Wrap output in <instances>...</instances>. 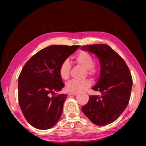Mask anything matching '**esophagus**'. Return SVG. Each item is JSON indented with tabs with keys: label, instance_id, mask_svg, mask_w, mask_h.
<instances>
[{
	"label": "esophagus",
	"instance_id": "34e87169",
	"mask_svg": "<svg viewBox=\"0 0 146 146\" xmlns=\"http://www.w3.org/2000/svg\"><path fill=\"white\" fill-rule=\"evenodd\" d=\"M78 95V94L77 93H72V92H69L68 94V96H70V95Z\"/></svg>",
	"mask_w": 146,
	"mask_h": 146
}]
</instances>
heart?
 Returning <instances> with one entry per match:
<instances>
[{
    "label": "heart",
    "mask_w": 146,
    "mask_h": 146,
    "mask_svg": "<svg viewBox=\"0 0 146 146\" xmlns=\"http://www.w3.org/2000/svg\"><path fill=\"white\" fill-rule=\"evenodd\" d=\"M75 62L79 66L85 68V75L95 79L100 73V67L95 63L92 55L88 52L82 51L78 52L75 56ZM71 65L70 61L65 60L60 64L59 68V73L62 80H68L70 78ZM92 85V82L88 79L83 81L72 80L66 83V89L68 92L72 93H78L85 90Z\"/></svg>",
    "instance_id": "obj_1"
}]
</instances>
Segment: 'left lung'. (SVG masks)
<instances>
[{"label": "left lung", "mask_w": 146, "mask_h": 146, "mask_svg": "<svg viewBox=\"0 0 146 146\" xmlns=\"http://www.w3.org/2000/svg\"><path fill=\"white\" fill-rule=\"evenodd\" d=\"M82 48L97 55L101 66L100 78L92 88L101 95L90 96L82 110L94 124L106 125L117 120L127 106L133 83L131 73L123 58L109 46L98 44Z\"/></svg>", "instance_id": "1"}]
</instances>
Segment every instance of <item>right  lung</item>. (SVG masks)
Listing matches in <instances>:
<instances>
[{
  "instance_id": "right-lung-1",
  "label": "right lung",
  "mask_w": 146,
  "mask_h": 146,
  "mask_svg": "<svg viewBox=\"0 0 146 146\" xmlns=\"http://www.w3.org/2000/svg\"><path fill=\"white\" fill-rule=\"evenodd\" d=\"M80 46H49L24 64L18 78L19 104L25 119L34 127L49 129L61 117L67 95H54L64 86L59 68Z\"/></svg>"
}]
</instances>
